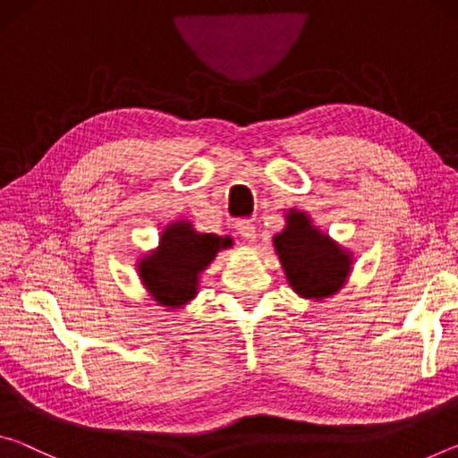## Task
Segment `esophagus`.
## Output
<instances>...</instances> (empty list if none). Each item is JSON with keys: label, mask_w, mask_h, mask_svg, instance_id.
<instances>
[{"label": "esophagus", "mask_w": 458, "mask_h": 458, "mask_svg": "<svg viewBox=\"0 0 458 458\" xmlns=\"http://www.w3.org/2000/svg\"><path fill=\"white\" fill-rule=\"evenodd\" d=\"M236 230L238 234L242 236L244 240H248V242H254L257 240V226H254L252 220H238L236 222Z\"/></svg>", "instance_id": "1"}]
</instances>
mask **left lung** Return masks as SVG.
I'll return each mask as SVG.
<instances>
[{"instance_id": "obj_1", "label": "left lung", "mask_w": 458, "mask_h": 458, "mask_svg": "<svg viewBox=\"0 0 458 458\" xmlns=\"http://www.w3.org/2000/svg\"><path fill=\"white\" fill-rule=\"evenodd\" d=\"M286 220V228L273 240L286 281L307 299L337 293L350 275V254L313 228L303 212L291 210Z\"/></svg>"}]
</instances>
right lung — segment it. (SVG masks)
<instances>
[{"label":"right lung","instance_id":"add662e5","mask_svg":"<svg viewBox=\"0 0 458 458\" xmlns=\"http://www.w3.org/2000/svg\"><path fill=\"white\" fill-rule=\"evenodd\" d=\"M232 238L199 234L190 222H174L159 238V248L139 262V276L159 305L182 307L198 293V276Z\"/></svg>","mask_w":458,"mask_h":458}]
</instances>
